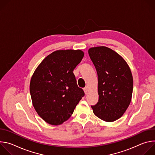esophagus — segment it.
<instances>
[{"instance_id":"esophagus-1","label":"esophagus","mask_w":155,"mask_h":155,"mask_svg":"<svg viewBox=\"0 0 155 155\" xmlns=\"http://www.w3.org/2000/svg\"><path fill=\"white\" fill-rule=\"evenodd\" d=\"M83 90H84V93H85L86 94H87V93H88V91H89V88H88L87 86H86V87H85L83 88Z\"/></svg>"}]
</instances>
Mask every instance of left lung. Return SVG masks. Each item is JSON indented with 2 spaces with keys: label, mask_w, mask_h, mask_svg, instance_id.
<instances>
[{
  "label": "left lung",
  "mask_w": 155,
  "mask_h": 155,
  "mask_svg": "<svg viewBox=\"0 0 155 155\" xmlns=\"http://www.w3.org/2000/svg\"><path fill=\"white\" fill-rule=\"evenodd\" d=\"M97 74L99 101L91 106L98 118L113 122L128 108L133 91V78L128 64L117 52L101 46L88 50Z\"/></svg>",
  "instance_id": "obj_1"
}]
</instances>
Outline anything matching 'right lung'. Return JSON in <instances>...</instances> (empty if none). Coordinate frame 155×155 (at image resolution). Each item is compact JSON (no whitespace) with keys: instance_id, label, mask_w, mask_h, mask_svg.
<instances>
[{"instance_id":"obj_1","label":"right lung","mask_w":155,"mask_h":155,"mask_svg":"<svg viewBox=\"0 0 155 155\" xmlns=\"http://www.w3.org/2000/svg\"><path fill=\"white\" fill-rule=\"evenodd\" d=\"M83 56L80 50H56L35 70L29 86L31 99L38 115L47 123L56 126L67 121L84 96L73 73Z\"/></svg>"}]
</instances>
